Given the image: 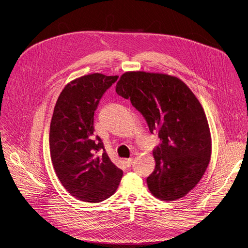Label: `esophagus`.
Segmentation results:
<instances>
[{
    "label": "esophagus",
    "instance_id": "esophagus-1",
    "mask_svg": "<svg viewBox=\"0 0 248 248\" xmlns=\"http://www.w3.org/2000/svg\"><path fill=\"white\" fill-rule=\"evenodd\" d=\"M132 161H133V158L124 159V164H125L127 167H130V166H131V164H132Z\"/></svg>",
    "mask_w": 248,
    "mask_h": 248
}]
</instances>
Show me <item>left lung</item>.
<instances>
[{"instance_id":"8db88e82","label":"left lung","mask_w":248,"mask_h":248,"mask_svg":"<svg viewBox=\"0 0 248 248\" xmlns=\"http://www.w3.org/2000/svg\"><path fill=\"white\" fill-rule=\"evenodd\" d=\"M116 92L130 100L151 133L158 132L155 169L146 179L151 194L169 202L186 196L200 182L212 154L210 127L199 100L179 78L143 71L123 74Z\"/></svg>"}]
</instances>
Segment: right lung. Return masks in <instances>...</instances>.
<instances>
[{
	"label": "right lung",
	"mask_w": 248,
	"mask_h": 248,
	"mask_svg": "<svg viewBox=\"0 0 248 248\" xmlns=\"http://www.w3.org/2000/svg\"><path fill=\"white\" fill-rule=\"evenodd\" d=\"M119 76L94 73L67 84L58 97L49 130L51 161L63 187L83 202H100L117 191L123 171L94 137L99 102Z\"/></svg>",
	"instance_id": "obj_1"
}]
</instances>
